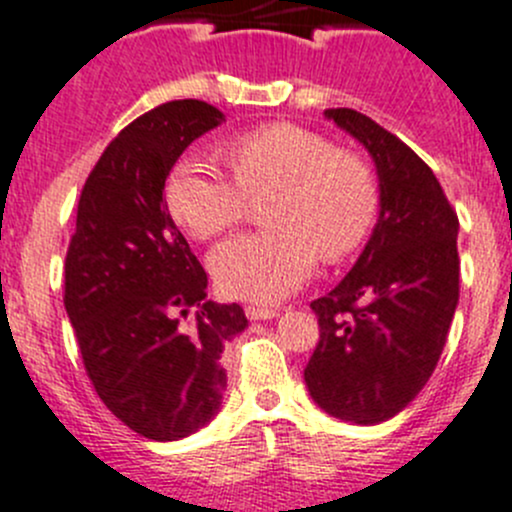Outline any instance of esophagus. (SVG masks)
I'll return each mask as SVG.
<instances>
[{
    "label": "esophagus",
    "mask_w": 512,
    "mask_h": 512,
    "mask_svg": "<svg viewBox=\"0 0 512 512\" xmlns=\"http://www.w3.org/2000/svg\"><path fill=\"white\" fill-rule=\"evenodd\" d=\"M245 315L250 321H270L278 315V308H262V305H245Z\"/></svg>",
    "instance_id": "34e87169"
}]
</instances>
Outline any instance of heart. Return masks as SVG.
Wrapping results in <instances>:
<instances>
[{
    "mask_svg": "<svg viewBox=\"0 0 512 512\" xmlns=\"http://www.w3.org/2000/svg\"><path fill=\"white\" fill-rule=\"evenodd\" d=\"M234 179L209 161L184 156L166 181V204L199 240L227 232L250 199L275 197L265 219L272 232L242 234L209 255L224 295L275 303L298 290L318 265L338 262L369 237L379 209L374 171L361 156L295 123H265L224 143Z\"/></svg>",
    "mask_w": 512,
    "mask_h": 512,
    "instance_id": "1",
    "label": "heart"
}]
</instances>
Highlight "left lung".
Returning a JSON list of instances; mask_svg holds the SVG:
<instances>
[{"mask_svg":"<svg viewBox=\"0 0 512 512\" xmlns=\"http://www.w3.org/2000/svg\"><path fill=\"white\" fill-rule=\"evenodd\" d=\"M326 116L374 159L381 212L351 272L310 303L321 341L305 384L331 417L379 424L437 369L460 300V222L437 176L401 138L351 108Z\"/></svg>","mask_w":512,"mask_h":512,"instance_id":"obj_1","label":"left lung"}]
</instances>
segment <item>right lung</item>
I'll list each match as a JSON object with an SVG mask.
<instances>
[{
	"label": "right lung",
	"instance_id": "right-lung-1",
	"mask_svg": "<svg viewBox=\"0 0 512 512\" xmlns=\"http://www.w3.org/2000/svg\"><path fill=\"white\" fill-rule=\"evenodd\" d=\"M222 121L189 98L123 128L85 179L65 257L62 300L88 379L128 429L156 442L189 437L219 412V358L247 328L240 305L207 300V272L164 199L184 148ZM191 307L198 318L184 327Z\"/></svg>",
	"mask_w": 512,
	"mask_h": 512
}]
</instances>
